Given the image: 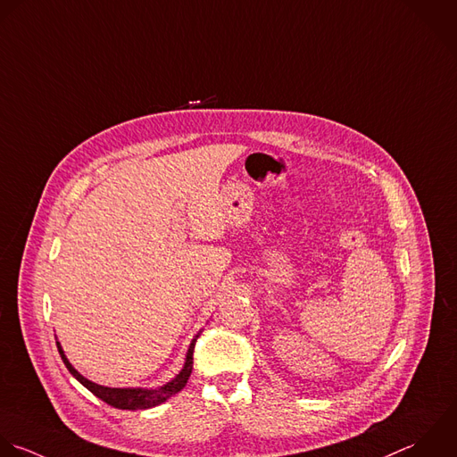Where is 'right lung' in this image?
<instances>
[{
	"mask_svg": "<svg viewBox=\"0 0 457 457\" xmlns=\"http://www.w3.org/2000/svg\"><path fill=\"white\" fill-rule=\"evenodd\" d=\"M201 333H197L188 347V353H187V358H185V365L181 369V372L167 385L156 388V390H145V388H108V386H101V385H96L88 379H85L71 363L69 360L65 358L60 344L56 342V347H58V353H60V358L63 361V365L67 367V370L72 374V378H76L88 392H92L97 399H101L103 403H106L108 406H113L117 410H149V408H154L162 403H165L167 399H170L172 395H176L178 392H181L192 374V367H194V347H195V342L199 338Z\"/></svg>",
	"mask_w": 457,
	"mask_h": 457,
	"instance_id": "add662e5",
	"label": "right lung"
}]
</instances>
